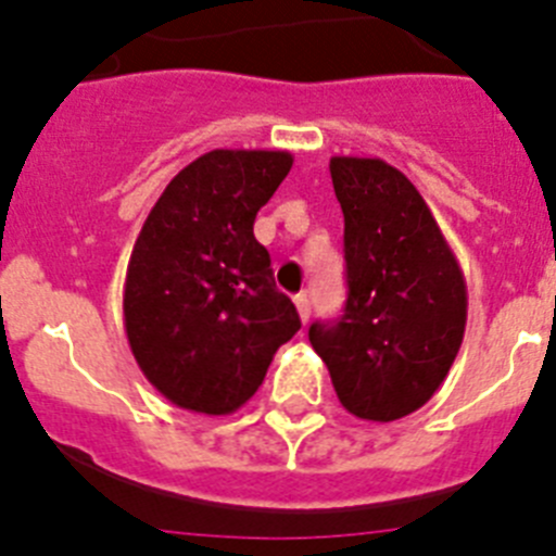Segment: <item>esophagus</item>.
<instances>
[{
  "label": "esophagus",
  "mask_w": 556,
  "mask_h": 556,
  "mask_svg": "<svg viewBox=\"0 0 556 556\" xmlns=\"http://www.w3.org/2000/svg\"><path fill=\"white\" fill-rule=\"evenodd\" d=\"M294 306H298V314H301V320L308 323V314H312V303H308L306 294H294Z\"/></svg>",
  "instance_id": "obj_1"
}]
</instances>
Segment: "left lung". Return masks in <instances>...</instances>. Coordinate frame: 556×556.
Listing matches in <instances>:
<instances>
[{"label": "left lung", "mask_w": 556, "mask_h": 556, "mask_svg": "<svg viewBox=\"0 0 556 556\" xmlns=\"http://www.w3.org/2000/svg\"><path fill=\"white\" fill-rule=\"evenodd\" d=\"M345 217L348 301L312 323L308 342L339 404L376 424L406 417L440 390L459 353L468 287L420 191L381 159L333 155Z\"/></svg>", "instance_id": "8db88e82"}]
</instances>
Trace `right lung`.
Segmentation results:
<instances>
[{
	"instance_id": "right-lung-1",
	"label": "right lung",
	"mask_w": 556,
	"mask_h": 556,
	"mask_svg": "<svg viewBox=\"0 0 556 556\" xmlns=\"http://www.w3.org/2000/svg\"><path fill=\"white\" fill-rule=\"evenodd\" d=\"M292 169L283 150H211L180 169L132 244L125 331L141 372L180 409L230 415L301 328L255 214Z\"/></svg>"
}]
</instances>
